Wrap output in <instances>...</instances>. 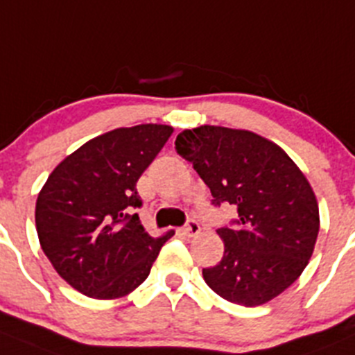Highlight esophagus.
I'll return each instance as SVG.
<instances>
[{
  "label": "esophagus",
  "instance_id": "1",
  "mask_svg": "<svg viewBox=\"0 0 355 355\" xmlns=\"http://www.w3.org/2000/svg\"><path fill=\"white\" fill-rule=\"evenodd\" d=\"M183 234L187 235V237H197V235L200 234V225H198L195 219H188L187 225H184L183 228Z\"/></svg>",
  "mask_w": 355,
  "mask_h": 355
}]
</instances>
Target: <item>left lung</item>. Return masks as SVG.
Listing matches in <instances>:
<instances>
[{
    "mask_svg": "<svg viewBox=\"0 0 355 355\" xmlns=\"http://www.w3.org/2000/svg\"><path fill=\"white\" fill-rule=\"evenodd\" d=\"M175 151L193 164L212 204L237 207L221 226L225 254L202 270L221 298L258 306L302 275L319 234V205L298 165L281 146L249 130L202 125L175 137Z\"/></svg>",
    "mask_w": 355,
    "mask_h": 355,
    "instance_id": "left-lung-1",
    "label": "left lung"
}]
</instances>
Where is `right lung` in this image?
<instances>
[{
    "mask_svg": "<svg viewBox=\"0 0 355 355\" xmlns=\"http://www.w3.org/2000/svg\"><path fill=\"white\" fill-rule=\"evenodd\" d=\"M172 134L144 123L94 137L64 158L36 200V232L43 252L64 281L82 295L113 300L146 281L162 245L136 209L137 180Z\"/></svg>",
    "mask_w": 355,
    "mask_h": 355,
    "instance_id": "right-lung-1",
    "label": "right lung"
}]
</instances>
